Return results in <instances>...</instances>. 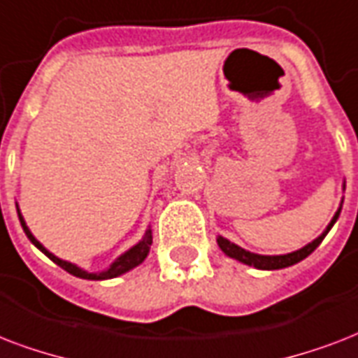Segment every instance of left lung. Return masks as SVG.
Instances as JSON below:
<instances>
[{
    "label": "left lung",
    "mask_w": 358,
    "mask_h": 358,
    "mask_svg": "<svg viewBox=\"0 0 358 358\" xmlns=\"http://www.w3.org/2000/svg\"><path fill=\"white\" fill-rule=\"evenodd\" d=\"M340 210H342V207L336 210V215H334V218L331 220V224L327 226L325 234H321L320 237H317L315 241H312L310 245H306L304 248H301V250L297 252H292V254H284V256H259V254H252V252L245 250V248H241V246L234 245V243H229V241L224 239V237H218L217 239L218 246L222 248V252L226 254V256L234 257V259H239V262L246 263V265H252V267H256V268L274 271V268L289 267V265H295V263H299L306 256H310V254H312V252L321 245V241L325 239V235L329 234V229H331L332 226H334V222H336Z\"/></svg>",
    "instance_id": "1"
}]
</instances>
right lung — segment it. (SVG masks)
<instances>
[{
  "label": "right lung",
  "instance_id": "right-lung-1",
  "mask_svg": "<svg viewBox=\"0 0 358 358\" xmlns=\"http://www.w3.org/2000/svg\"><path fill=\"white\" fill-rule=\"evenodd\" d=\"M18 218H20V224L22 228H24V231H26L27 239L31 241L33 245L37 246L38 250H43L46 256L52 259L54 263H57L61 268H65L66 273L74 274V276H78V278H85V280H106V278H115V276H119V274L127 273V271H130L132 267H136V265H140L145 257H148L149 254V248H151V243H153V237H151V229H148V234H145V237H143V241H140L138 245L134 246V248H130L129 252H124L123 256L117 257L115 262L112 263V267L108 268V271H104V273L101 274H91V273H85V271H82V268H78L76 265H73V263L69 262H63V259H59V257H55L54 254H50L46 248H44L41 243H38L35 237L31 235V231L27 229L26 222H24V218H22L20 210H18Z\"/></svg>",
  "mask_w": 358,
  "mask_h": 358
}]
</instances>
